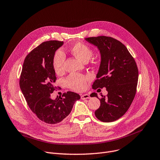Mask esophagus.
Masks as SVG:
<instances>
[{"label": "esophagus", "instance_id": "obj_1", "mask_svg": "<svg viewBox=\"0 0 160 160\" xmlns=\"http://www.w3.org/2000/svg\"><path fill=\"white\" fill-rule=\"evenodd\" d=\"M81 100H86V99H89V98H90V95H89V94H83V95H82V96H81Z\"/></svg>", "mask_w": 160, "mask_h": 160}]
</instances>
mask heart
Here are the masks:
<instances>
[{
  "instance_id": "1",
  "label": "heart",
  "mask_w": 160,
  "mask_h": 160,
  "mask_svg": "<svg viewBox=\"0 0 160 160\" xmlns=\"http://www.w3.org/2000/svg\"><path fill=\"white\" fill-rule=\"evenodd\" d=\"M71 52L80 60L83 62L88 61L92 56V51L87 45L78 42L75 43L71 48ZM65 55L61 50H58L55 53L52 58V66L57 74L60 75L64 72ZM88 78L81 75L73 73L69 75L66 80V83L68 87L76 90L81 91L85 89L87 87V81Z\"/></svg>"
}]
</instances>
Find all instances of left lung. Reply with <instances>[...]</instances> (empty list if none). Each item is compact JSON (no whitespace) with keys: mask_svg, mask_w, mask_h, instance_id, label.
I'll use <instances>...</instances> for the list:
<instances>
[{"mask_svg":"<svg viewBox=\"0 0 160 160\" xmlns=\"http://www.w3.org/2000/svg\"><path fill=\"white\" fill-rule=\"evenodd\" d=\"M97 47L101 60L93 89L106 88L108 96L93 92L91 97L100 100V107L95 116L100 121L110 122L118 120L126 112L133 100L139 72L134 58L125 45L111 37L98 36L85 39Z\"/></svg>","mask_w":160,"mask_h":160,"instance_id":"obj_1","label":"left lung"}]
</instances>
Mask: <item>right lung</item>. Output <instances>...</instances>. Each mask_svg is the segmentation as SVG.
Instances as JSON below:
<instances>
[{"label":"right lung","instance_id":"add662e5","mask_svg":"<svg viewBox=\"0 0 160 160\" xmlns=\"http://www.w3.org/2000/svg\"><path fill=\"white\" fill-rule=\"evenodd\" d=\"M63 42H45L26 57L22 65L19 86L30 109L45 123L54 124L63 120L70 113L80 96L67 92L62 98H51L55 89L56 75L52 58Z\"/></svg>","mask_w":160,"mask_h":160}]
</instances>
